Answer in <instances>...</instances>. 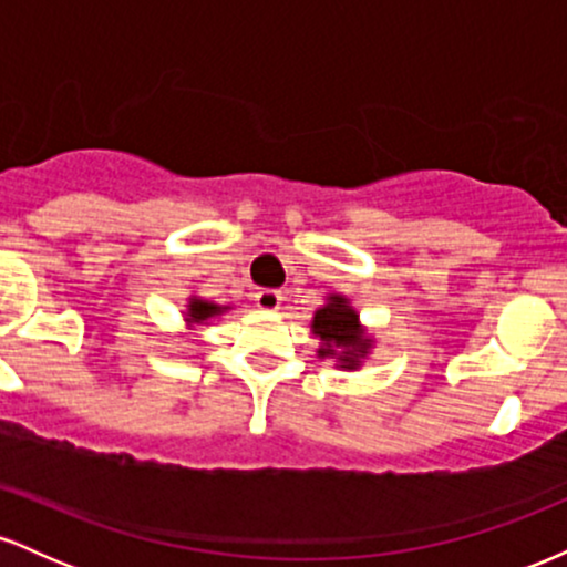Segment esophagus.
I'll use <instances>...</instances> for the list:
<instances>
[{"label":"esophagus","instance_id":"obj_1","mask_svg":"<svg viewBox=\"0 0 567 567\" xmlns=\"http://www.w3.org/2000/svg\"><path fill=\"white\" fill-rule=\"evenodd\" d=\"M256 303L258 309L264 311H277L282 306V292L279 290H258L256 292Z\"/></svg>","mask_w":567,"mask_h":567}]
</instances>
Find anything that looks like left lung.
Listing matches in <instances>:
<instances>
[{
	"mask_svg": "<svg viewBox=\"0 0 567 567\" xmlns=\"http://www.w3.org/2000/svg\"><path fill=\"white\" fill-rule=\"evenodd\" d=\"M311 333L322 341L317 349L320 357H336L338 368L354 370L365 360L368 351L373 349V338H370L360 324V315L351 309L343 296H328V303L315 311L311 320Z\"/></svg>",
	"mask_w": 567,
	"mask_h": 567,
	"instance_id": "1",
	"label": "left lung"
}]
</instances>
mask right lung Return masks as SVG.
Segmentation results:
<instances>
[{
  "mask_svg": "<svg viewBox=\"0 0 567 567\" xmlns=\"http://www.w3.org/2000/svg\"><path fill=\"white\" fill-rule=\"evenodd\" d=\"M226 309H229V306H218V303H210V301H205V298H197V296H192V298H188L186 322H188V324H205L207 320H213V317L224 315Z\"/></svg>",
  "mask_w": 567,
  "mask_h": 567,
  "instance_id": "add662e5",
  "label": "right lung"
}]
</instances>
